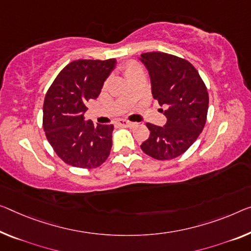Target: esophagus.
I'll use <instances>...</instances> for the list:
<instances>
[{"mask_svg":"<svg viewBox=\"0 0 251 251\" xmlns=\"http://www.w3.org/2000/svg\"><path fill=\"white\" fill-rule=\"evenodd\" d=\"M119 125L122 126H126V128H132V126H136V123L130 122L128 120H120V121H119Z\"/></svg>","mask_w":251,"mask_h":251,"instance_id":"34e87169","label":"esophagus"}]
</instances>
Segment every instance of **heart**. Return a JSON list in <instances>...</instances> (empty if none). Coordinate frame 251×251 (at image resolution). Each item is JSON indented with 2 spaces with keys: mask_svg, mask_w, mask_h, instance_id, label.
<instances>
[{
  "mask_svg": "<svg viewBox=\"0 0 251 251\" xmlns=\"http://www.w3.org/2000/svg\"><path fill=\"white\" fill-rule=\"evenodd\" d=\"M138 71H141L140 66L134 61H130V63L126 64V66L125 67V75L126 77H128L129 75L132 74V73H136Z\"/></svg>",
  "mask_w": 251,
  "mask_h": 251,
  "instance_id": "1",
  "label": "heart"
}]
</instances>
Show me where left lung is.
Returning a JSON list of instances; mask_svg holds the SVG:
<instances>
[{"label": "left lung", "mask_w": 251, "mask_h": 251, "mask_svg": "<svg viewBox=\"0 0 251 251\" xmlns=\"http://www.w3.org/2000/svg\"><path fill=\"white\" fill-rule=\"evenodd\" d=\"M139 60L147 68L151 94L165 106L164 126L147 123L150 136L141 144L148 156L173 159L194 144L205 126L209 94L194 66L187 60L165 52H146Z\"/></svg>", "instance_id": "obj_1"}]
</instances>
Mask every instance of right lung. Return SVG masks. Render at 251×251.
I'll return each mask as SVG.
<instances>
[{"label":"right lung","mask_w":251,"mask_h":251,"mask_svg":"<svg viewBox=\"0 0 251 251\" xmlns=\"http://www.w3.org/2000/svg\"><path fill=\"white\" fill-rule=\"evenodd\" d=\"M117 65L115 59H79L61 71L44 103V130L60 159L78 168H95L109 157L112 125L86 121V102L95 100Z\"/></svg>","instance_id":"obj_1"}]
</instances>
